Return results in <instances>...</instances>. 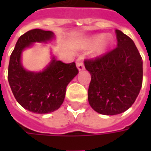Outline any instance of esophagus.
<instances>
[{
  "label": "esophagus",
  "mask_w": 151,
  "mask_h": 151,
  "mask_svg": "<svg viewBox=\"0 0 151 151\" xmlns=\"http://www.w3.org/2000/svg\"><path fill=\"white\" fill-rule=\"evenodd\" d=\"M76 66H77V69H78L80 71L83 70L85 69L84 64H83V60L81 59H77L76 61Z\"/></svg>",
  "instance_id": "obj_1"
}]
</instances>
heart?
<instances>
[{"mask_svg":"<svg viewBox=\"0 0 151 151\" xmlns=\"http://www.w3.org/2000/svg\"><path fill=\"white\" fill-rule=\"evenodd\" d=\"M112 43H113V38L111 35L96 34L87 38L86 42V47L90 48L92 46H95V49L93 50L94 55H101L107 52V50L109 49Z\"/></svg>","mask_w":151,"mask_h":151,"instance_id":"heart-1","label":"heart"}]
</instances>
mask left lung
<instances>
[{
  "label": "left lung",
  "mask_w": 151,
  "mask_h": 151,
  "mask_svg": "<svg viewBox=\"0 0 151 151\" xmlns=\"http://www.w3.org/2000/svg\"><path fill=\"white\" fill-rule=\"evenodd\" d=\"M117 47L84 64L90 72L88 101L96 112L116 115L133 105L141 89L143 61L134 41L115 30Z\"/></svg>",
  "instance_id": "8db88e82"
}]
</instances>
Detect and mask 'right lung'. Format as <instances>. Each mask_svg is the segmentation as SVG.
I'll return each mask as SVG.
<instances>
[{
	"label": "right lung",
	"instance_id": "obj_1",
	"mask_svg": "<svg viewBox=\"0 0 151 151\" xmlns=\"http://www.w3.org/2000/svg\"><path fill=\"white\" fill-rule=\"evenodd\" d=\"M53 38L51 31L30 30L18 38L10 57L7 78L12 91L21 106L32 113L45 114L57 110L64 101L66 86L79 72L75 62L65 64L55 57L41 72L27 71L22 67V50L32 43H46Z\"/></svg>",
	"mask_w": 151,
	"mask_h": 151
}]
</instances>
